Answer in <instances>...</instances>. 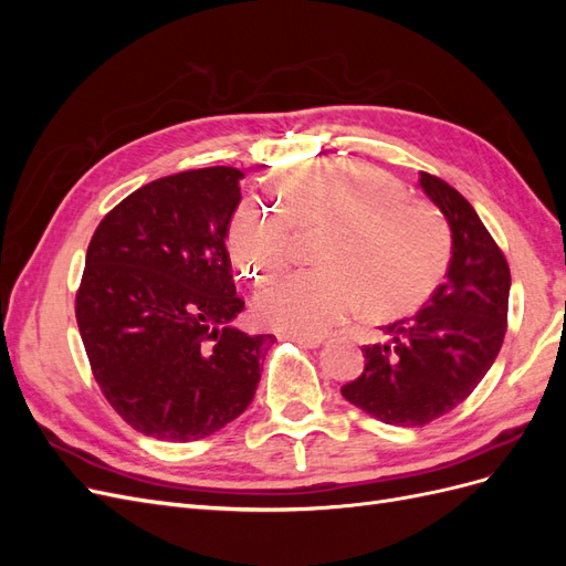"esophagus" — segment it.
I'll return each instance as SVG.
<instances>
[{
    "label": "esophagus",
    "instance_id": "obj_1",
    "mask_svg": "<svg viewBox=\"0 0 566 566\" xmlns=\"http://www.w3.org/2000/svg\"><path fill=\"white\" fill-rule=\"evenodd\" d=\"M281 339H290L304 349H318L323 345L321 335H300V333H283Z\"/></svg>",
    "mask_w": 566,
    "mask_h": 566
}]
</instances>
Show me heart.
<instances>
[{"label":"heart","instance_id":"heart-1","mask_svg":"<svg viewBox=\"0 0 566 566\" xmlns=\"http://www.w3.org/2000/svg\"><path fill=\"white\" fill-rule=\"evenodd\" d=\"M279 198L283 212L256 198L238 205L229 250L243 276L262 283L295 260L290 224L325 227L314 250L321 264L290 271L254 297V314L281 331L323 333L361 304L375 316L410 312L447 269V221L430 202L406 198L380 169L347 160L304 165L279 184Z\"/></svg>","mask_w":566,"mask_h":566}]
</instances>
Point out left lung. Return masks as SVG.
I'll use <instances>...</instances> for the list:
<instances>
[{
	"mask_svg": "<svg viewBox=\"0 0 566 566\" xmlns=\"http://www.w3.org/2000/svg\"><path fill=\"white\" fill-rule=\"evenodd\" d=\"M420 186L451 229L443 283L416 316L382 325L366 366L342 397L380 422L420 427L449 413L482 382L507 331L510 266L472 205L443 179Z\"/></svg>",
	"mask_w": 566,
	"mask_h": 566,
	"instance_id": "obj_1",
	"label": "left lung"
}]
</instances>
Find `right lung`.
<instances>
[{"label":"right lung","mask_w":566,"mask_h":566,"mask_svg":"<svg viewBox=\"0 0 566 566\" xmlns=\"http://www.w3.org/2000/svg\"><path fill=\"white\" fill-rule=\"evenodd\" d=\"M243 177L205 167L150 181L92 235L77 328L104 397L146 437L196 441L235 420L276 339L231 325L245 306L227 252Z\"/></svg>","instance_id":"1"}]
</instances>
